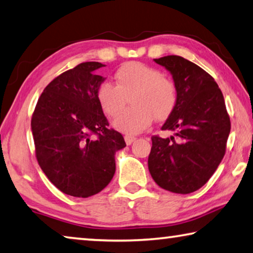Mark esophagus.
Here are the masks:
<instances>
[{
	"instance_id": "obj_1",
	"label": "esophagus",
	"mask_w": 253,
	"mask_h": 253,
	"mask_svg": "<svg viewBox=\"0 0 253 253\" xmlns=\"http://www.w3.org/2000/svg\"><path fill=\"white\" fill-rule=\"evenodd\" d=\"M124 138H125V142L127 145H130L131 143L136 141V137H134V136H130V135H126Z\"/></svg>"
}]
</instances>
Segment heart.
Segmentation results:
<instances>
[{
	"instance_id": "1",
	"label": "heart",
	"mask_w": 253,
	"mask_h": 253,
	"mask_svg": "<svg viewBox=\"0 0 253 253\" xmlns=\"http://www.w3.org/2000/svg\"><path fill=\"white\" fill-rule=\"evenodd\" d=\"M116 84H100L97 98L102 111L116 117L131 97L133 107L114 120V128L125 134H139L152 122L167 119L177 105V86L159 70L138 62H129L115 74Z\"/></svg>"
}]
</instances>
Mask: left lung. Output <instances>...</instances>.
<instances>
[{
    "label": "left lung",
    "mask_w": 253,
    "mask_h": 253,
    "mask_svg": "<svg viewBox=\"0 0 253 253\" xmlns=\"http://www.w3.org/2000/svg\"><path fill=\"white\" fill-rule=\"evenodd\" d=\"M154 62L170 72L177 86V105L162 126L173 136L152 137L148 170L163 189L190 194L205 184L224 158L231 122L215 80L181 56Z\"/></svg>",
    "instance_id": "left-lung-1"
}]
</instances>
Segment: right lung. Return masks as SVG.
Segmentation results:
<instances>
[{
	"instance_id": "right-lung-1",
	"label": "right lung",
	"mask_w": 253,
	"mask_h": 253,
	"mask_svg": "<svg viewBox=\"0 0 253 253\" xmlns=\"http://www.w3.org/2000/svg\"><path fill=\"white\" fill-rule=\"evenodd\" d=\"M98 62L79 64L54 79L38 99L31 118L36 158L49 181L64 194L86 198L109 184L116 152L126 146L109 129L97 98L105 78Z\"/></svg>"
}]
</instances>
